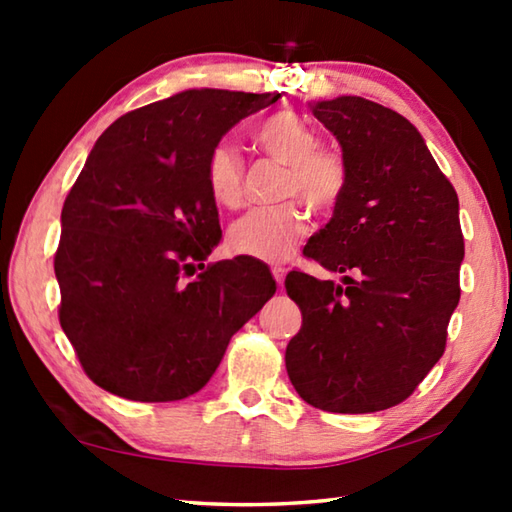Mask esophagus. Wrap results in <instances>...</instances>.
<instances>
[{
    "mask_svg": "<svg viewBox=\"0 0 512 512\" xmlns=\"http://www.w3.org/2000/svg\"><path fill=\"white\" fill-rule=\"evenodd\" d=\"M273 271V277H275V282H277V287H284V275H287V268H282V266H273L271 268Z\"/></svg>",
    "mask_w": 512,
    "mask_h": 512,
    "instance_id": "34e87169",
    "label": "esophagus"
}]
</instances>
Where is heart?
<instances>
[{
  "label": "heart",
  "instance_id": "heart-1",
  "mask_svg": "<svg viewBox=\"0 0 512 512\" xmlns=\"http://www.w3.org/2000/svg\"><path fill=\"white\" fill-rule=\"evenodd\" d=\"M268 158L289 164L284 194L300 196L311 210L325 212L341 201L348 185L343 158L316 144V133L296 112H275L253 133ZM207 189L221 207H237L244 196V169L230 144H219L207 160ZM309 230L307 212L298 203L259 207L232 223L228 246L237 255L280 264L296 253Z\"/></svg>",
  "mask_w": 512,
  "mask_h": 512
}]
</instances>
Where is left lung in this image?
<instances>
[{"mask_svg":"<svg viewBox=\"0 0 512 512\" xmlns=\"http://www.w3.org/2000/svg\"><path fill=\"white\" fill-rule=\"evenodd\" d=\"M343 151L348 185L305 255L341 284L287 275L302 327L287 372L307 404L375 413L404 402L445 352L465 255L458 196L400 112L363 97L309 103Z\"/></svg>","mask_w":512,"mask_h":512,"instance_id":"1","label":"left lung"}]
</instances>
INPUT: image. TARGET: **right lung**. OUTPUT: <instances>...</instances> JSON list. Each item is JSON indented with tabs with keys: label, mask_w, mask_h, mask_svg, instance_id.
I'll return each instance as SVG.
<instances>
[{
	"label": "right lung",
	"mask_w": 512,
	"mask_h": 512,
	"mask_svg": "<svg viewBox=\"0 0 512 512\" xmlns=\"http://www.w3.org/2000/svg\"><path fill=\"white\" fill-rule=\"evenodd\" d=\"M280 97L185 90L126 112L94 144L65 198L54 271L60 327L103 391L133 402L198 393L275 293L253 257L185 275L221 241L210 153Z\"/></svg>",
	"instance_id": "1"
}]
</instances>
